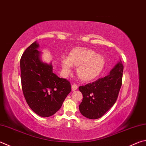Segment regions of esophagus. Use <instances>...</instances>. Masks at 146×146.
Listing matches in <instances>:
<instances>
[{
	"mask_svg": "<svg viewBox=\"0 0 146 146\" xmlns=\"http://www.w3.org/2000/svg\"><path fill=\"white\" fill-rule=\"evenodd\" d=\"M78 86H77V85L73 84L72 86H71V90H72V91H75L78 89Z\"/></svg>",
	"mask_w": 146,
	"mask_h": 146,
	"instance_id": "esophagus-1",
	"label": "esophagus"
}]
</instances>
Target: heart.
Returning a JSON list of instances; mask_svg holds the SVG:
<instances>
[{
    "instance_id": "b5f03b06",
    "label": "heart",
    "mask_w": 146,
    "mask_h": 146,
    "mask_svg": "<svg viewBox=\"0 0 146 146\" xmlns=\"http://www.w3.org/2000/svg\"><path fill=\"white\" fill-rule=\"evenodd\" d=\"M105 60L102 55L86 48H76L71 51L68 58H62L63 73L70 74L72 66L77 67L76 74L83 82H90L99 76L105 68Z\"/></svg>"
}]
</instances>
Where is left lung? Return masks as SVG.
I'll use <instances>...</instances> for the list:
<instances>
[{"instance_id":"8db88e82","label":"left lung","mask_w":146,"mask_h":146,"mask_svg":"<svg viewBox=\"0 0 146 146\" xmlns=\"http://www.w3.org/2000/svg\"><path fill=\"white\" fill-rule=\"evenodd\" d=\"M123 68L120 60L108 75L78 87L83 95L79 110L84 117L91 119L100 118L114 105L122 85Z\"/></svg>"}]
</instances>
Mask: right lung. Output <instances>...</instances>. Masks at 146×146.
Masks as SVG:
<instances>
[{"label": "right lung", "mask_w": 146, "mask_h": 146, "mask_svg": "<svg viewBox=\"0 0 146 146\" xmlns=\"http://www.w3.org/2000/svg\"><path fill=\"white\" fill-rule=\"evenodd\" d=\"M39 47L35 41L21 57V82L29 107L41 117H48L60 109L71 87L70 82L53 73L51 62L42 61Z\"/></svg>", "instance_id": "obj_1"}]
</instances>
